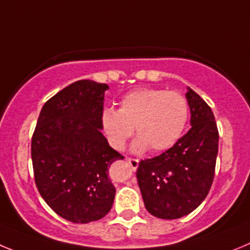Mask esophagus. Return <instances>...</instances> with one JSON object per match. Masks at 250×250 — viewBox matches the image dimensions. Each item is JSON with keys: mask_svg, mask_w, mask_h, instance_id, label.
Here are the masks:
<instances>
[{"mask_svg": "<svg viewBox=\"0 0 250 250\" xmlns=\"http://www.w3.org/2000/svg\"><path fill=\"white\" fill-rule=\"evenodd\" d=\"M127 162L129 163V165L132 167L133 170H136L139 165V160L138 159H132V158H127Z\"/></svg>", "mask_w": 250, "mask_h": 250, "instance_id": "esophagus-1", "label": "esophagus"}]
</instances>
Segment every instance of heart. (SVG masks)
<instances>
[{
	"instance_id": "1",
	"label": "heart",
	"mask_w": 250,
	"mask_h": 250,
	"mask_svg": "<svg viewBox=\"0 0 250 250\" xmlns=\"http://www.w3.org/2000/svg\"><path fill=\"white\" fill-rule=\"evenodd\" d=\"M188 120V104L185 96L175 91L142 87L125 93L120 109L107 107L102 111L101 125L113 148H125L133 136L137 139L132 151L143 153L146 149L164 151L171 148L183 136Z\"/></svg>"
}]
</instances>
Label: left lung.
Segmentation results:
<instances>
[{
  "label": "left lung",
  "instance_id": "8db88e82",
  "mask_svg": "<svg viewBox=\"0 0 250 250\" xmlns=\"http://www.w3.org/2000/svg\"><path fill=\"white\" fill-rule=\"evenodd\" d=\"M186 100L190 130L163 154L142 160L137 170L144 206L163 220L180 218L197 208L214 176L218 129L213 112L190 87Z\"/></svg>",
  "mask_w": 250,
  "mask_h": 250
}]
</instances>
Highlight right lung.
<instances>
[{
  "instance_id": "1",
  "label": "right lung",
  "mask_w": 250,
  "mask_h": 250,
  "mask_svg": "<svg viewBox=\"0 0 250 250\" xmlns=\"http://www.w3.org/2000/svg\"><path fill=\"white\" fill-rule=\"evenodd\" d=\"M106 83L80 80L42 108L32 138V162L39 193L55 213L74 223L101 220L116 188L108 167L123 159L102 134Z\"/></svg>"
}]
</instances>
